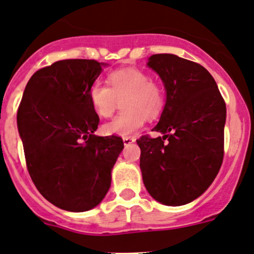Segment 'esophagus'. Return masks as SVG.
Segmentation results:
<instances>
[{
	"label": "esophagus",
	"mask_w": 254,
	"mask_h": 254,
	"mask_svg": "<svg viewBox=\"0 0 254 254\" xmlns=\"http://www.w3.org/2000/svg\"><path fill=\"white\" fill-rule=\"evenodd\" d=\"M135 137H131V136H127V137H124V139H123V142H124V145L125 146H129V145H131L132 142H135Z\"/></svg>",
	"instance_id": "esophagus-1"
}]
</instances>
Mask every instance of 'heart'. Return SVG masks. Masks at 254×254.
Masks as SVG:
<instances>
[{
    "instance_id": "heart-1",
    "label": "heart",
    "mask_w": 254,
    "mask_h": 254,
    "mask_svg": "<svg viewBox=\"0 0 254 254\" xmlns=\"http://www.w3.org/2000/svg\"><path fill=\"white\" fill-rule=\"evenodd\" d=\"M108 84L96 81L88 92L94 112L102 118H109L122 102L123 111L107 123V135L127 137L142 127L145 117L153 119L165 104L162 89L151 82L150 76L139 68H122L108 76Z\"/></svg>"
}]
</instances>
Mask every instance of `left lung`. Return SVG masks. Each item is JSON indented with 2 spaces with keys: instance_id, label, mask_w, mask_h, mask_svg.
Masks as SVG:
<instances>
[{
  "instance_id": "8db88e82",
  "label": "left lung",
  "mask_w": 254,
  "mask_h": 254,
  "mask_svg": "<svg viewBox=\"0 0 254 254\" xmlns=\"http://www.w3.org/2000/svg\"><path fill=\"white\" fill-rule=\"evenodd\" d=\"M147 66L162 81L166 103L153 131L136 140L148 194L163 205L195 200L214 182L224 158L226 104L205 67L172 54H156Z\"/></svg>"
}]
</instances>
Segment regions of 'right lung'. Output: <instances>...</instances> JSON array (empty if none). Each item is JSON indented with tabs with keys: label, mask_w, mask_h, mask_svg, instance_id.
<instances>
[{
	"label": "right lung",
	"mask_w": 254,
	"mask_h": 254,
	"mask_svg": "<svg viewBox=\"0 0 254 254\" xmlns=\"http://www.w3.org/2000/svg\"><path fill=\"white\" fill-rule=\"evenodd\" d=\"M107 64L60 60L28 81L17 127L28 172L39 193L60 209L96 207L111 188L122 137L97 136L99 117L88 92Z\"/></svg>",
	"instance_id": "obj_1"
}]
</instances>
